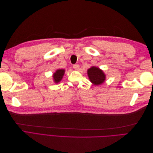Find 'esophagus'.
<instances>
[{
  "mask_svg": "<svg viewBox=\"0 0 153 153\" xmlns=\"http://www.w3.org/2000/svg\"><path fill=\"white\" fill-rule=\"evenodd\" d=\"M73 68L75 69V70H78V69H79L80 66L78 65V64H74V65L73 66Z\"/></svg>",
  "mask_w": 153,
  "mask_h": 153,
  "instance_id": "esophagus-1",
  "label": "esophagus"
}]
</instances>
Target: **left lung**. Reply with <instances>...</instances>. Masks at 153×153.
<instances>
[{
	"instance_id": "obj_1",
	"label": "left lung",
	"mask_w": 153,
	"mask_h": 153,
	"mask_svg": "<svg viewBox=\"0 0 153 153\" xmlns=\"http://www.w3.org/2000/svg\"><path fill=\"white\" fill-rule=\"evenodd\" d=\"M90 82L94 85H101L106 80V75L102 69L96 67L92 66L88 69L87 71Z\"/></svg>"
}]
</instances>
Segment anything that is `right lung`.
<instances>
[{"label":"right lung","mask_w":153,"mask_h":153,"mask_svg":"<svg viewBox=\"0 0 153 153\" xmlns=\"http://www.w3.org/2000/svg\"><path fill=\"white\" fill-rule=\"evenodd\" d=\"M65 73V69H58L52 75L53 80L55 84H58L62 79L63 76Z\"/></svg>","instance_id":"right-lung-1"}]
</instances>
